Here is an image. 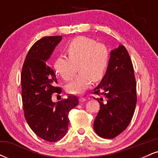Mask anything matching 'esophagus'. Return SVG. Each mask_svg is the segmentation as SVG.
Wrapping results in <instances>:
<instances>
[{"label":"esophagus","instance_id":"obj_1","mask_svg":"<svg viewBox=\"0 0 158 158\" xmlns=\"http://www.w3.org/2000/svg\"><path fill=\"white\" fill-rule=\"evenodd\" d=\"M85 100H86V99H85V97H79V101H80V102H85Z\"/></svg>","mask_w":158,"mask_h":158}]
</instances>
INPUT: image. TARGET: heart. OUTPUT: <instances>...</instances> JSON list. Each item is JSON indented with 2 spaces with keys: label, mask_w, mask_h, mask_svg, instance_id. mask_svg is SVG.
<instances>
[{
  "label": "heart",
  "mask_w": 158,
  "mask_h": 158,
  "mask_svg": "<svg viewBox=\"0 0 158 158\" xmlns=\"http://www.w3.org/2000/svg\"><path fill=\"white\" fill-rule=\"evenodd\" d=\"M68 57L59 56L54 62L56 73L65 81L71 80L77 68L79 72L74 79L67 85L69 94H79L90 86L92 81H100L104 77L108 64L110 54L105 44L85 36H78L65 46Z\"/></svg>",
  "instance_id": "obj_1"
}]
</instances>
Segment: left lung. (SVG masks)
<instances>
[{"mask_svg": "<svg viewBox=\"0 0 158 158\" xmlns=\"http://www.w3.org/2000/svg\"><path fill=\"white\" fill-rule=\"evenodd\" d=\"M94 91L106 98V102L97 99L100 110L94 120V131L102 138H114L129 125L137 103L133 64L123 45L111 50L106 73Z\"/></svg>", "mask_w": 158, "mask_h": 158, "instance_id": "left-lung-1", "label": "left lung"}]
</instances>
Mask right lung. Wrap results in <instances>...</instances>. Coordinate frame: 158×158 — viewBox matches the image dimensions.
Masks as SVG:
<instances>
[{
	"label": "right lung",
	"mask_w": 158,
	"mask_h": 158,
	"mask_svg": "<svg viewBox=\"0 0 158 158\" xmlns=\"http://www.w3.org/2000/svg\"><path fill=\"white\" fill-rule=\"evenodd\" d=\"M61 39L46 36L36 41L27 53L21 75L25 119L32 131L48 142H56L66 135L69 111L79 103L74 95L56 103L51 99L52 94H61V90L47 61Z\"/></svg>",
	"instance_id": "1"
}]
</instances>
